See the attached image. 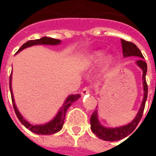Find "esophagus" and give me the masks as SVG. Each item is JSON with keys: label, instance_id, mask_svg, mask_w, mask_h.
I'll return each mask as SVG.
<instances>
[{"label": "esophagus", "instance_id": "obj_1", "mask_svg": "<svg viewBox=\"0 0 156 156\" xmlns=\"http://www.w3.org/2000/svg\"><path fill=\"white\" fill-rule=\"evenodd\" d=\"M89 92H90V89H89V88H88V87H85V88H83V90H82V92H81V94L83 95V96H84V95L89 94Z\"/></svg>", "mask_w": 156, "mask_h": 156}]
</instances>
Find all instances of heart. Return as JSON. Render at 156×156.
Listing matches in <instances>:
<instances>
[{"mask_svg":"<svg viewBox=\"0 0 156 156\" xmlns=\"http://www.w3.org/2000/svg\"><path fill=\"white\" fill-rule=\"evenodd\" d=\"M103 58H104V59H102ZM113 59L114 58L111 55H108L104 58V51L98 50V51H93L85 58L83 61V66L85 68H91L99 63L103 60V70H107L112 64Z\"/></svg>","mask_w":156,"mask_h":156,"instance_id":"heart-1","label":"heart"}]
</instances>
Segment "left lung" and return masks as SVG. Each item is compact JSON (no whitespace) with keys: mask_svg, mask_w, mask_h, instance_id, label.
<instances>
[{"mask_svg":"<svg viewBox=\"0 0 156 156\" xmlns=\"http://www.w3.org/2000/svg\"><path fill=\"white\" fill-rule=\"evenodd\" d=\"M121 44H122V49H123V56L124 58L128 57H138L140 58L137 61L135 62V64L138 67L141 68L143 75H142V80H143V88H144V98L142 100V104L140 108L138 111L137 115L130 123H129L126 125L120 126V127L115 128H107L100 124L98 118V110L96 109L93 113V115L90 119V124H91V129L93 133L96 134V136L101 140L106 141H116L119 140L121 139H124L129 134H130L135 129V128L140 121L144 109L145 102L147 99L148 94V86L145 80V75L147 73V64L144 61V57L140 51V49L137 48V46L130 41H127L125 40L121 39Z\"/></svg>","mask_w":156,"mask_h":156,"instance_id":"left-lung-1","label":"left lung"}]
</instances>
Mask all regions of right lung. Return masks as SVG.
I'll return each mask as SVG.
<instances>
[{"instance_id":"right-lung-1","label":"right lung","mask_w":156,"mask_h":156,"mask_svg":"<svg viewBox=\"0 0 156 156\" xmlns=\"http://www.w3.org/2000/svg\"><path fill=\"white\" fill-rule=\"evenodd\" d=\"M61 43V41L58 39L51 38V37H43L40 39H36V40H31V41H27L26 43L22 45L21 48L19 49L18 51H21L23 49H25L29 47H32L34 45H58ZM10 91H11V95H12V104H13V108L15 110V113L20 122L22 123L27 129H28L29 130H31L33 133L37 134H52L57 133L58 131H60L62 128L63 123H64V118L66 112L68 110V108L73 105V103H74L76 100H78V98L81 96L80 94H71L68 96V98H66V100L63 103V105L62 106L60 109L58 110V114L56 115L51 121H49L48 123L43 124H30L28 121H27L23 118L21 113L19 112L18 108H16L15 104V100H14V96H13V93H12V74L10 76Z\"/></svg>"}]
</instances>
